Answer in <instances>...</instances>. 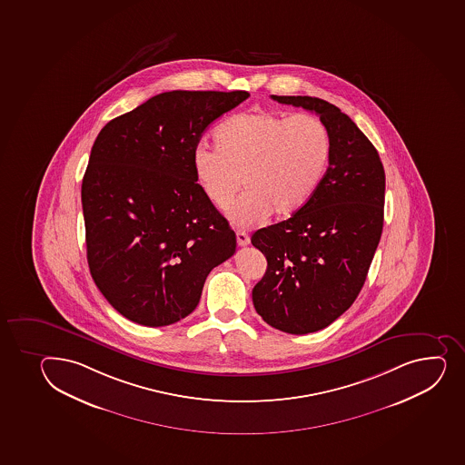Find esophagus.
I'll use <instances>...</instances> for the list:
<instances>
[{"mask_svg": "<svg viewBox=\"0 0 465 465\" xmlns=\"http://www.w3.org/2000/svg\"><path fill=\"white\" fill-rule=\"evenodd\" d=\"M236 241H238V245H240V247H245V245H249V233H245L244 230H236Z\"/></svg>", "mask_w": 465, "mask_h": 465, "instance_id": "obj_1", "label": "esophagus"}]
</instances>
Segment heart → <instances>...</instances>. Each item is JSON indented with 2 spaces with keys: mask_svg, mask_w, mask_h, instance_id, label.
<instances>
[{
  "mask_svg": "<svg viewBox=\"0 0 465 465\" xmlns=\"http://www.w3.org/2000/svg\"><path fill=\"white\" fill-rule=\"evenodd\" d=\"M213 140L216 148L193 149L192 169L218 209H227L244 183L247 191L229 211L236 225L259 224L272 213L285 218L307 206L332 153L330 131L312 114L287 119L274 111H247L221 124Z\"/></svg>",
  "mask_w": 465,
  "mask_h": 465,
  "instance_id": "obj_1",
  "label": "heart"
}]
</instances>
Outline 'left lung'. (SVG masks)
I'll return each mask as SVG.
<instances>
[{
  "mask_svg": "<svg viewBox=\"0 0 465 465\" xmlns=\"http://www.w3.org/2000/svg\"><path fill=\"white\" fill-rule=\"evenodd\" d=\"M321 117L332 142L330 168L307 206L254 232L252 244L267 259L254 285V310L288 334L331 325L354 303L383 232L384 169L377 149L330 102L272 96Z\"/></svg>",
  "mask_w": 465,
  "mask_h": 465,
  "instance_id": "1",
  "label": "left lung"
}]
</instances>
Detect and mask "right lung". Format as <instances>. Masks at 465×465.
<instances>
[{
  "label": "right lung",
  "instance_id": "obj_1",
  "mask_svg": "<svg viewBox=\"0 0 465 465\" xmlns=\"http://www.w3.org/2000/svg\"><path fill=\"white\" fill-rule=\"evenodd\" d=\"M247 92L162 93L102 128L82 180L86 259L122 316L166 326L195 310L235 232L196 183L192 153Z\"/></svg>",
  "mask_w": 465,
  "mask_h": 465
}]
</instances>
